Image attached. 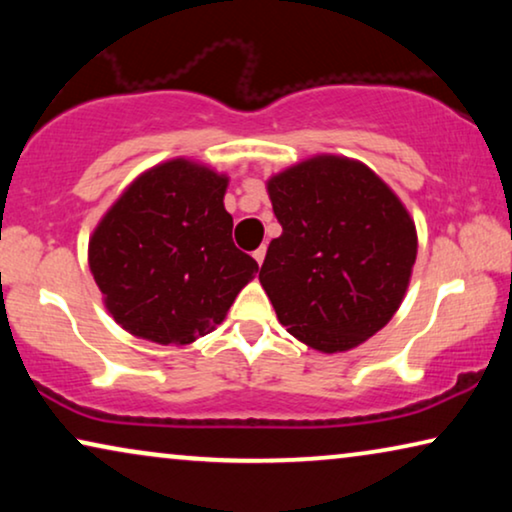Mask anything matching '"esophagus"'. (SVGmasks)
I'll list each match as a JSON object with an SVG mask.
<instances>
[{"label":"esophagus","mask_w":512,"mask_h":512,"mask_svg":"<svg viewBox=\"0 0 512 512\" xmlns=\"http://www.w3.org/2000/svg\"><path fill=\"white\" fill-rule=\"evenodd\" d=\"M265 251H268V249H265V244H261V247H258V249L254 251V258H256L258 265H263V261H265Z\"/></svg>","instance_id":"obj_1"}]
</instances>
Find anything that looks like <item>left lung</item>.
<instances>
[{
	"label": "left lung",
	"mask_w": 512,
	"mask_h": 512,
	"mask_svg": "<svg viewBox=\"0 0 512 512\" xmlns=\"http://www.w3.org/2000/svg\"><path fill=\"white\" fill-rule=\"evenodd\" d=\"M282 235L261 279L279 324L319 352L359 347L403 303L417 230L396 193L359 160L314 156L268 181Z\"/></svg>",
	"instance_id": "obj_1"
}]
</instances>
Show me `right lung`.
I'll return each mask as SVG.
<instances>
[{"mask_svg":"<svg viewBox=\"0 0 512 512\" xmlns=\"http://www.w3.org/2000/svg\"><path fill=\"white\" fill-rule=\"evenodd\" d=\"M226 174L174 158L139 174L97 223L88 263L116 324L191 345L226 319L258 263L233 242Z\"/></svg>","mask_w":512,"mask_h":512,"instance_id":"obj_1","label":"right lung"}]
</instances>
